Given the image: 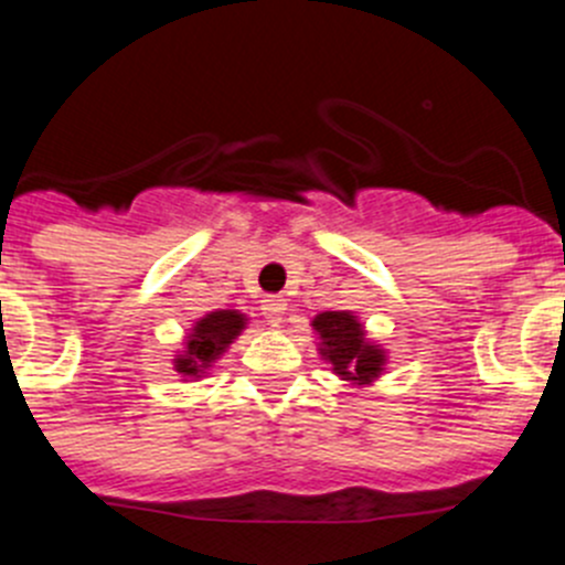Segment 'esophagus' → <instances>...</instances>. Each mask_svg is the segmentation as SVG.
Listing matches in <instances>:
<instances>
[{
    "label": "esophagus",
    "mask_w": 565,
    "mask_h": 565,
    "mask_svg": "<svg viewBox=\"0 0 565 565\" xmlns=\"http://www.w3.org/2000/svg\"><path fill=\"white\" fill-rule=\"evenodd\" d=\"M262 315H265V320L270 326H281L284 323V315H287V300L284 298H265L262 300Z\"/></svg>",
    "instance_id": "esophagus-1"
}]
</instances>
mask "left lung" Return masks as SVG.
<instances>
[{"label": "left lung", "instance_id": "left-lung-1", "mask_svg": "<svg viewBox=\"0 0 565 565\" xmlns=\"http://www.w3.org/2000/svg\"><path fill=\"white\" fill-rule=\"evenodd\" d=\"M312 329L318 334V351L331 371L351 382L354 387L376 382L387 365V351L379 342L367 340L365 326L354 312H320L315 315Z\"/></svg>", "mask_w": 565, "mask_h": 565}]
</instances>
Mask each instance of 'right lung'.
I'll use <instances>...</instances> for the list:
<instances>
[{"instance_id": "1", "label": "right lung", "mask_w": 565, "mask_h": 565, "mask_svg": "<svg viewBox=\"0 0 565 565\" xmlns=\"http://www.w3.org/2000/svg\"><path fill=\"white\" fill-rule=\"evenodd\" d=\"M245 329L247 318L239 309H214L194 320L183 340V351H178L172 365L183 379H203Z\"/></svg>"}]
</instances>
